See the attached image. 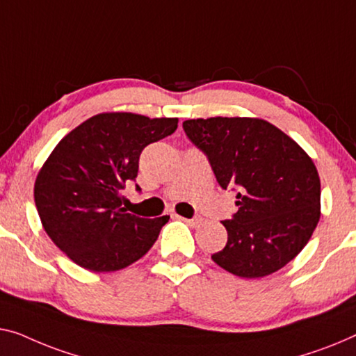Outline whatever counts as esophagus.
<instances>
[{
	"label": "esophagus",
	"mask_w": 356,
	"mask_h": 356,
	"mask_svg": "<svg viewBox=\"0 0 356 356\" xmlns=\"http://www.w3.org/2000/svg\"><path fill=\"white\" fill-rule=\"evenodd\" d=\"M177 217L180 220L187 222V224L192 225V227H198L201 224V217H193V219H187V217H182V216H177Z\"/></svg>",
	"instance_id": "obj_1"
}]
</instances>
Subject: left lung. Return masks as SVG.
<instances>
[{
	"label": "left lung",
	"mask_w": 356,
	"mask_h": 356,
	"mask_svg": "<svg viewBox=\"0 0 356 356\" xmlns=\"http://www.w3.org/2000/svg\"><path fill=\"white\" fill-rule=\"evenodd\" d=\"M182 126L208 156L220 187L238 190V211L222 222L229 240L212 261L241 278L283 268L320 220L321 185L312 158L265 120L216 116Z\"/></svg>",
	"instance_id": "left-lung-1"
}]
</instances>
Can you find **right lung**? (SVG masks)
Returning a JSON list of instances; mask_svg holds the SVG:
<instances>
[{
    "label": "right lung",
    "instance_id": "right-lung-1",
    "mask_svg": "<svg viewBox=\"0 0 356 356\" xmlns=\"http://www.w3.org/2000/svg\"><path fill=\"white\" fill-rule=\"evenodd\" d=\"M177 121L126 111L95 115L68 132L42 164L35 182L42 229L79 267L116 272L156 241L169 217L129 214L121 208V190L136 180L142 150L171 136Z\"/></svg>",
    "mask_w": 356,
    "mask_h": 356
}]
</instances>
